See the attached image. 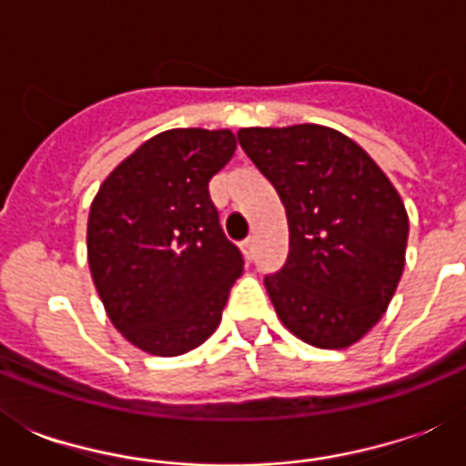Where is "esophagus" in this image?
I'll use <instances>...</instances> for the list:
<instances>
[{
    "label": "esophagus",
    "instance_id": "34e87169",
    "mask_svg": "<svg viewBox=\"0 0 466 466\" xmlns=\"http://www.w3.org/2000/svg\"><path fill=\"white\" fill-rule=\"evenodd\" d=\"M241 248H244V256H247V261H254V256H256L254 237H248V239L241 241Z\"/></svg>",
    "mask_w": 466,
    "mask_h": 466
}]
</instances>
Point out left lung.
Returning a JSON list of instances; mask_svg holds the SVG:
<instances>
[{"label":"left lung","instance_id":"obj_1","mask_svg":"<svg viewBox=\"0 0 466 466\" xmlns=\"http://www.w3.org/2000/svg\"><path fill=\"white\" fill-rule=\"evenodd\" d=\"M237 137L285 205L290 251L263 278L278 317L309 346H353L404 273L409 215L397 188L331 127H241Z\"/></svg>","mask_w":466,"mask_h":466}]
</instances>
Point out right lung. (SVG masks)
Masks as SVG:
<instances>
[{"label":"right lung","mask_w":466,"mask_h":466,"mask_svg":"<svg viewBox=\"0 0 466 466\" xmlns=\"http://www.w3.org/2000/svg\"><path fill=\"white\" fill-rule=\"evenodd\" d=\"M234 149L229 130L159 133L91 203V278L116 329L145 353L181 355L210 339L244 270L208 190Z\"/></svg>","instance_id":"1"}]
</instances>
